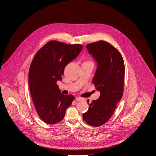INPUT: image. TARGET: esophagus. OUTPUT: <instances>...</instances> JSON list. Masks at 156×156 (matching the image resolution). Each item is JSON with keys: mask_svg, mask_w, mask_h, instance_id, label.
I'll use <instances>...</instances> for the list:
<instances>
[{"mask_svg": "<svg viewBox=\"0 0 156 156\" xmlns=\"http://www.w3.org/2000/svg\"><path fill=\"white\" fill-rule=\"evenodd\" d=\"M76 100L78 101H83L84 99L83 98H81V97H76Z\"/></svg>", "mask_w": 156, "mask_h": 156, "instance_id": "34e87169", "label": "esophagus"}]
</instances>
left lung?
<instances>
[{"label": "left lung", "instance_id": "left-lung-1", "mask_svg": "<svg viewBox=\"0 0 156 156\" xmlns=\"http://www.w3.org/2000/svg\"><path fill=\"white\" fill-rule=\"evenodd\" d=\"M86 47L98 63L92 82L101 94L90 104L87 101L89 109L82 116L89 125L99 127L111 118L123 96L125 64L119 51L105 41L88 44Z\"/></svg>", "mask_w": 156, "mask_h": 156}]
</instances>
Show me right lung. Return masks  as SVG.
I'll use <instances>...</instances> for the list:
<instances>
[{
	"label": "right lung",
	"mask_w": 156,
	"mask_h": 156,
	"mask_svg": "<svg viewBox=\"0 0 156 156\" xmlns=\"http://www.w3.org/2000/svg\"><path fill=\"white\" fill-rule=\"evenodd\" d=\"M82 49L80 44L52 40L40 48L32 60L29 72L30 94L38 115L47 124L61 121L74 100L73 95L61 93L57 82L62 80L65 67Z\"/></svg>",
	"instance_id": "obj_1"
}]
</instances>
